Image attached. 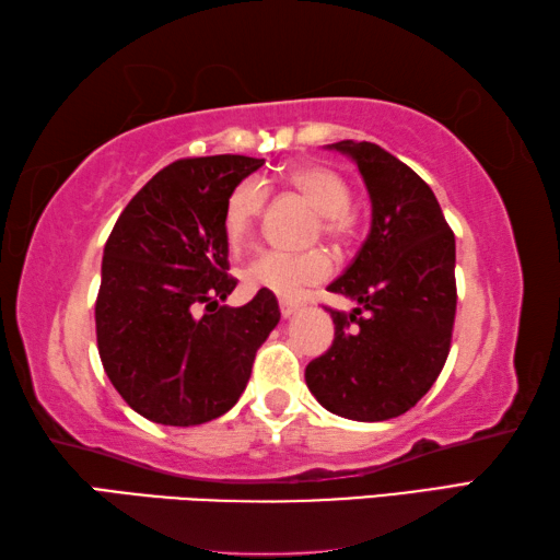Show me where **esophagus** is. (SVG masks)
Segmentation results:
<instances>
[{
  "label": "esophagus",
  "mask_w": 560,
  "mask_h": 560,
  "mask_svg": "<svg viewBox=\"0 0 560 560\" xmlns=\"http://www.w3.org/2000/svg\"><path fill=\"white\" fill-rule=\"evenodd\" d=\"M279 308H281L283 318H291L301 308V303L293 301V299H279Z\"/></svg>",
  "instance_id": "1"
}]
</instances>
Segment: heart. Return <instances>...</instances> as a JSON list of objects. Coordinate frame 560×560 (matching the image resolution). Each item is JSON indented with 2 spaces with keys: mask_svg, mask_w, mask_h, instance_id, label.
<instances>
[{
  "mask_svg": "<svg viewBox=\"0 0 560 560\" xmlns=\"http://www.w3.org/2000/svg\"><path fill=\"white\" fill-rule=\"evenodd\" d=\"M287 185L301 195L318 212V226L326 240L343 244L353 232L350 217V189L346 179L324 165H293L287 173ZM267 192L257 179H242L224 202L222 230L226 242L242 246L252 236L254 222L264 210ZM330 273L326 252L308 249L301 254L264 252L244 269V283L249 289L269 291L277 296H296L303 287L324 281Z\"/></svg>",
  "mask_w": 560,
  "mask_h": 560,
  "instance_id": "obj_1",
  "label": "heart"
}]
</instances>
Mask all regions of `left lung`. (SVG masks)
Listing matches in <instances>:
<instances>
[{
	"instance_id": "8db88e82",
	"label": "left lung",
	"mask_w": 560,
	"mask_h": 560,
	"mask_svg": "<svg viewBox=\"0 0 560 560\" xmlns=\"http://www.w3.org/2000/svg\"><path fill=\"white\" fill-rule=\"evenodd\" d=\"M358 165L371 195V234L328 291L355 301L330 311L334 346L306 365L328 412L383 422L430 390L450 355L457 281L454 234L430 185L375 143L328 145Z\"/></svg>"
}]
</instances>
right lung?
Returning <instances> with one entry per match:
<instances>
[{
  "label": "right lung",
  "mask_w": 560,
  "mask_h": 560,
  "mask_svg": "<svg viewBox=\"0 0 560 560\" xmlns=\"http://www.w3.org/2000/svg\"><path fill=\"white\" fill-rule=\"evenodd\" d=\"M264 160L185 158L160 170L120 212L103 249L98 355L132 410L189 428L232 410L281 311L269 291L240 308L222 230L232 189Z\"/></svg>",
  "instance_id": "add662e5"
}]
</instances>
